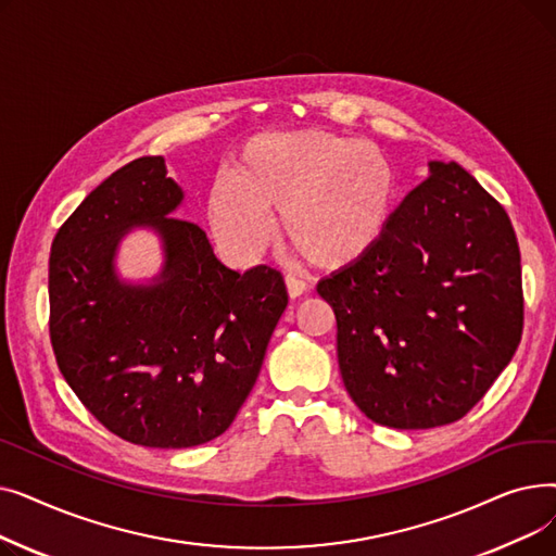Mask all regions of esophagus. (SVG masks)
I'll list each match as a JSON object with an SVG mask.
<instances>
[{"label": "esophagus", "instance_id": "esophagus-1", "mask_svg": "<svg viewBox=\"0 0 556 556\" xmlns=\"http://www.w3.org/2000/svg\"><path fill=\"white\" fill-rule=\"evenodd\" d=\"M286 290H288V295L290 298H302L306 290H308V283L304 281V279H300V277H295V275H288L286 277Z\"/></svg>", "mask_w": 556, "mask_h": 556}]
</instances>
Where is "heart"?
<instances>
[{"label":"heart","mask_w":556,"mask_h":556,"mask_svg":"<svg viewBox=\"0 0 556 556\" xmlns=\"http://www.w3.org/2000/svg\"><path fill=\"white\" fill-rule=\"evenodd\" d=\"M396 170L376 146L325 130L252 137L207 191L218 245L237 261L256 258L279 212L286 243L308 266L340 270L365 258L392 220Z\"/></svg>","instance_id":"b5f03b06"}]
</instances>
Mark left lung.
<instances>
[{"instance_id":"left-lung-1","label":"left lung","mask_w":556,"mask_h":556,"mask_svg":"<svg viewBox=\"0 0 556 556\" xmlns=\"http://www.w3.org/2000/svg\"><path fill=\"white\" fill-rule=\"evenodd\" d=\"M317 293L336 313L349 396L374 424L399 430L462 419L522 333L511 220L455 162H428L381 243Z\"/></svg>"}]
</instances>
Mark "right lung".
Instances as JSON below:
<instances>
[{
	"instance_id": "1",
	"label": "right lung",
	"mask_w": 556,
	"mask_h": 556,
	"mask_svg": "<svg viewBox=\"0 0 556 556\" xmlns=\"http://www.w3.org/2000/svg\"><path fill=\"white\" fill-rule=\"evenodd\" d=\"M185 191L164 157L114 170L58 229L49 256V333L65 381L110 432L149 448L223 434L288 306L268 266L227 268L198 225L173 218ZM132 228L163 243V270L128 282L115 254Z\"/></svg>"
}]
</instances>
